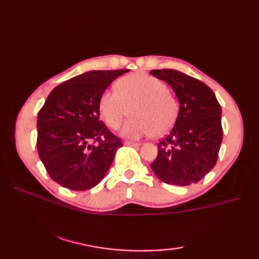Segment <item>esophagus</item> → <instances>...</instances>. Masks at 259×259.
Instances as JSON below:
<instances>
[{
    "label": "esophagus",
    "instance_id": "1",
    "mask_svg": "<svg viewBox=\"0 0 259 259\" xmlns=\"http://www.w3.org/2000/svg\"><path fill=\"white\" fill-rule=\"evenodd\" d=\"M124 145L130 146V147H140L141 146L140 142H134V141H125Z\"/></svg>",
    "mask_w": 259,
    "mask_h": 259
}]
</instances>
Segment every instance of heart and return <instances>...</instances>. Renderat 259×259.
Returning <instances> with one entry per match:
<instances>
[{
	"instance_id": "obj_1",
	"label": "heart",
	"mask_w": 259,
	"mask_h": 259,
	"mask_svg": "<svg viewBox=\"0 0 259 259\" xmlns=\"http://www.w3.org/2000/svg\"><path fill=\"white\" fill-rule=\"evenodd\" d=\"M104 122L118 129L130 109L131 119L121 135L139 139L144 136L161 137L172 128L178 117V102L162 81L150 74L137 72L122 76L115 90L101 93L98 103Z\"/></svg>"
}]
</instances>
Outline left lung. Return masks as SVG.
Segmentation results:
<instances>
[{
  "label": "left lung",
  "instance_id": "obj_1",
  "mask_svg": "<svg viewBox=\"0 0 259 259\" xmlns=\"http://www.w3.org/2000/svg\"><path fill=\"white\" fill-rule=\"evenodd\" d=\"M150 73L172 88L179 101L174 128L158 144L150 167L162 183L188 186L214 167L223 141L222 107L203 82L171 69Z\"/></svg>",
  "mask_w": 259,
  "mask_h": 259
}]
</instances>
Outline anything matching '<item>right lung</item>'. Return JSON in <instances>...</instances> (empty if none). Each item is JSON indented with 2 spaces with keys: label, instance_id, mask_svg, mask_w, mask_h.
<instances>
[{
  "label": "right lung",
  "instance_id": "add662e5",
  "mask_svg": "<svg viewBox=\"0 0 259 259\" xmlns=\"http://www.w3.org/2000/svg\"><path fill=\"white\" fill-rule=\"evenodd\" d=\"M126 72L89 71L76 75L54 88L38 111V157L59 185L88 190L106 176L122 142L99 120V98Z\"/></svg>",
  "mask_w": 259,
  "mask_h": 259
}]
</instances>
